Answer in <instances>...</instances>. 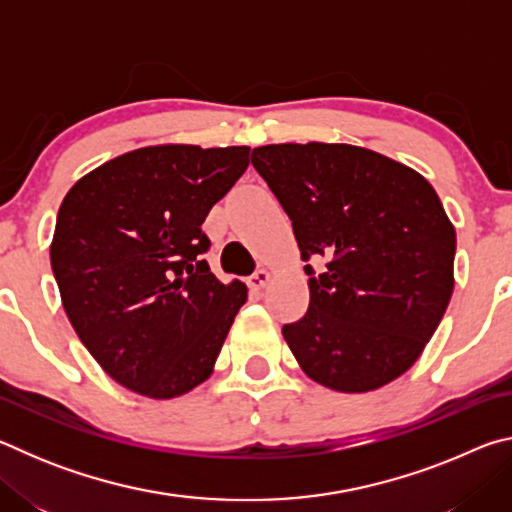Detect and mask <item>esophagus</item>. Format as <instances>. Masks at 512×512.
I'll list each match as a JSON object with an SVG mask.
<instances>
[{"mask_svg":"<svg viewBox=\"0 0 512 512\" xmlns=\"http://www.w3.org/2000/svg\"><path fill=\"white\" fill-rule=\"evenodd\" d=\"M268 282H271V273H268L266 268H259V271H255L253 275L248 277V284L253 289H264Z\"/></svg>","mask_w":512,"mask_h":512,"instance_id":"1","label":"esophagus"}]
</instances>
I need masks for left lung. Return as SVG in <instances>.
I'll return each instance as SVG.
<instances>
[{"mask_svg":"<svg viewBox=\"0 0 512 512\" xmlns=\"http://www.w3.org/2000/svg\"><path fill=\"white\" fill-rule=\"evenodd\" d=\"M259 171L289 214L309 309L282 327L305 375L368 393L409 370L454 291L456 230L427 178L352 144H268Z\"/></svg>","mask_w":512,"mask_h":512,"instance_id":"left-lung-1","label":"left lung"}]
</instances>
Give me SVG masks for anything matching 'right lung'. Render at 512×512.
Returning <instances> with one entry per match:
<instances>
[{"label":"right lung","instance_id":"1","mask_svg":"<svg viewBox=\"0 0 512 512\" xmlns=\"http://www.w3.org/2000/svg\"><path fill=\"white\" fill-rule=\"evenodd\" d=\"M248 146H144L101 164L58 210L51 271L65 314L128 391L171 400L212 375L244 282L216 280L201 225L248 169Z\"/></svg>","mask_w":512,"mask_h":512}]
</instances>
